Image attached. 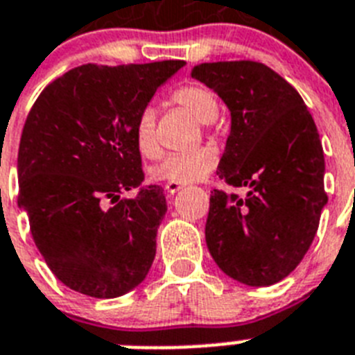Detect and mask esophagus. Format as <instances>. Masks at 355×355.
<instances>
[{
    "label": "esophagus",
    "instance_id": "esophagus-1",
    "mask_svg": "<svg viewBox=\"0 0 355 355\" xmlns=\"http://www.w3.org/2000/svg\"><path fill=\"white\" fill-rule=\"evenodd\" d=\"M180 189H182V186H180V184H173V182L166 184V191H168L169 195H175V193H178Z\"/></svg>",
    "mask_w": 355,
    "mask_h": 355
}]
</instances>
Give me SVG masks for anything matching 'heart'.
I'll return each mask as SVG.
<instances>
[{
    "mask_svg": "<svg viewBox=\"0 0 355 355\" xmlns=\"http://www.w3.org/2000/svg\"><path fill=\"white\" fill-rule=\"evenodd\" d=\"M171 102L187 111L200 123L213 122L218 114V102L206 87L198 83H189L178 87L171 94ZM157 111L148 105L138 112L135 125H132V142L137 151L144 158H155L160 153L157 135ZM217 153L211 148H198L186 153H171L149 168V177L155 182L191 184L206 178L213 169L217 168Z\"/></svg>",
    "mask_w": 355,
    "mask_h": 355,
    "instance_id": "obj_1",
    "label": "heart"
}]
</instances>
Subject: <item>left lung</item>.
Instances as JSON below:
<instances>
[{
    "mask_svg": "<svg viewBox=\"0 0 355 355\" xmlns=\"http://www.w3.org/2000/svg\"><path fill=\"white\" fill-rule=\"evenodd\" d=\"M191 78L232 112L218 178L248 189L246 197L213 189L207 250L235 281L275 284L302 261L328 200L315 122L301 94L264 63H200Z\"/></svg>",
    "mask_w": 355,
    "mask_h": 355,
    "instance_id": "left-lung-1",
    "label": "left lung"
}]
</instances>
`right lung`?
<instances>
[{
	"instance_id": "add662e5",
	"label": "right lung",
	"mask_w": 355,
	"mask_h": 355,
	"mask_svg": "<svg viewBox=\"0 0 355 355\" xmlns=\"http://www.w3.org/2000/svg\"><path fill=\"white\" fill-rule=\"evenodd\" d=\"M182 65H80L49 83L28 112L18 206L51 272L74 292L120 297L148 275L168 206L162 187L140 186L132 125ZM137 187L135 198H119Z\"/></svg>"
}]
</instances>
